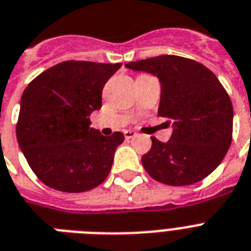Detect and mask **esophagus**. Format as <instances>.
I'll list each match as a JSON object with an SVG mask.
<instances>
[{
    "label": "esophagus",
    "instance_id": "obj_1",
    "mask_svg": "<svg viewBox=\"0 0 251 251\" xmlns=\"http://www.w3.org/2000/svg\"><path fill=\"white\" fill-rule=\"evenodd\" d=\"M124 135H125L126 139H131V138L136 136V132L131 131V130H126V131L124 132Z\"/></svg>",
    "mask_w": 251,
    "mask_h": 251
}]
</instances>
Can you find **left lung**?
Wrapping results in <instances>:
<instances>
[{"label":"left lung","instance_id":"1","mask_svg":"<svg viewBox=\"0 0 251 251\" xmlns=\"http://www.w3.org/2000/svg\"><path fill=\"white\" fill-rule=\"evenodd\" d=\"M132 71L157 76L158 116L173 125L169 142L152 136L142 164L150 176L169 185H189L206 178L225 158L232 142L233 107L210 69L176 55L127 63Z\"/></svg>","mask_w":251,"mask_h":251}]
</instances>
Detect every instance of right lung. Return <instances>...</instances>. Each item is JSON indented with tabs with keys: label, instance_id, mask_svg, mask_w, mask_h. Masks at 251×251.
<instances>
[{
	"label": "right lung",
	"instance_id": "add662e5",
	"mask_svg": "<svg viewBox=\"0 0 251 251\" xmlns=\"http://www.w3.org/2000/svg\"><path fill=\"white\" fill-rule=\"evenodd\" d=\"M122 64L68 60L38 75L20 99L16 138L30 169L56 191L78 193L103 183L111 172L120 131L101 135L90 115Z\"/></svg>",
	"mask_w": 251,
	"mask_h": 251
}]
</instances>
